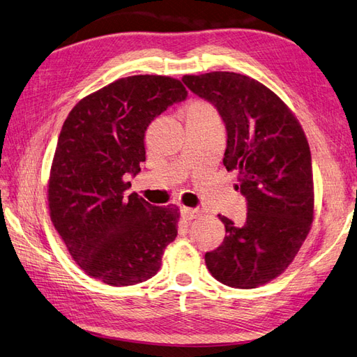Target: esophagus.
I'll list each match as a JSON object with an SVG mask.
<instances>
[{
	"instance_id": "obj_1",
	"label": "esophagus",
	"mask_w": 357,
	"mask_h": 357,
	"mask_svg": "<svg viewBox=\"0 0 357 357\" xmlns=\"http://www.w3.org/2000/svg\"><path fill=\"white\" fill-rule=\"evenodd\" d=\"M181 214H182V218H184L185 220H192V219H196V218L201 216V210L188 208V206H182Z\"/></svg>"
}]
</instances>
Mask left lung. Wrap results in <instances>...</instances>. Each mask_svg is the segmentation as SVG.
Instances as JSON below:
<instances>
[{"label":"left lung","instance_id":"1","mask_svg":"<svg viewBox=\"0 0 357 357\" xmlns=\"http://www.w3.org/2000/svg\"><path fill=\"white\" fill-rule=\"evenodd\" d=\"M182 82L218 107L227 128L223 165L238 173L246 222L225 216L222 245L205 254L220 283L254 289L281 275L300 251L314 218L310 147L289 106L250 76L211 71Z\"/></svg>","mask_w":357,"mask_h":357}]
</instances>
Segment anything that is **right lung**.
<instances>
[{
  "mask_svg": "<svg viewBox=\"0 0 357 357\" xmlns=\"http://www.w3.org/2000/svg\"><path fill=\"white\" fill-rule=\"evenodd\" d=\"M187 89L178 79L139 74L82 98L63 121L48 178V210L66 250L91 278L132 286L161 268L178 234L176 205L126 195L146 161L144 132Z\"/></svg>",
  "mask_w": 357,
  "mask_h": 357,
  "instance_id": "add662e5",
  "label": "right lung"
}]
</instances>
